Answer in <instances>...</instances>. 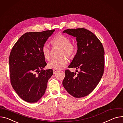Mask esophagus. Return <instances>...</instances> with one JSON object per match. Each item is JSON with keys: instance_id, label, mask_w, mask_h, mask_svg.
<instances>
[{"instance_id": "obj_1", "label": "esophagus", "mask_w": 123, "mask_h": 123, "mask_svg": "<svg viewBox=\"0 0 123 123\" xmlns=\"http://www.w3.org/2000/svg\"><path fill=\"white\" fill-rule=\"evenodd\" d=\"M58 71V70H55V69H53V74H55V73H56Z\"/></svg>"}]
</instances>
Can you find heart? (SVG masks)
<instances>
[{
  "label": "heart",
  "instance_id": "heart-1",
  "mask_svg": "<svg viewBox=\"0 0 123 123\" xmlns=\"http://www.w3.org/2000/svg\"><path fill=\"white\" fill-rule=\"evenodd\" d=\"M52 43L54 46L61 47L60 55H66L69 57H73L76 51V45L71 43L69 37L62 34H59L55 36L52 40ZM42 52L44 58L50 59L51 57V49L47 43L43 45L42 48ZM68 63L66 57L62 56L58 58L53 59L48 64V67L50 69H63Z\"/></svg>",
  "mask_w": 123,
  "mask_h": 123
}]
</instances>
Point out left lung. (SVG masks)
<instances>
[{"label":"left lung","instance_id":"1","mask_svg":"<svg viewBox=\"0 0 123 123\" xmlns=\"http://www.w3.org/2000/svg\"><path fill=\"white\" fill-rule=\"evenodd\" d=\"M63 32L76 37L78 50L68 67L80 70L77 74L65 71L63 86L73 96L83 97L93 91L103 76L104 48L96 36L86 29H67Z\"/></svg>","mask_w":123,"mask_h":123}]
</instances>
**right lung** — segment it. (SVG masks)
<instances>
[{
	"label": "right lung",
	"mask_w": 123,
	"mask_h": 123,
	"mask_svg": "<svg viewBox=\"0 0 123 123\" xmlns=\"http://www.w3.org/2000/svg\"><path fill=\"white\" fill-rule=\"evenodd\" d=\"M54 31L26 32L11 51L9 58L11 84L20 97L26 102L35 103L42 97L48 80L53 75L52 69H43L47 64L42 48Z\"/></svg>",
	"instance_id": "add662e5"
}]
</instances>
